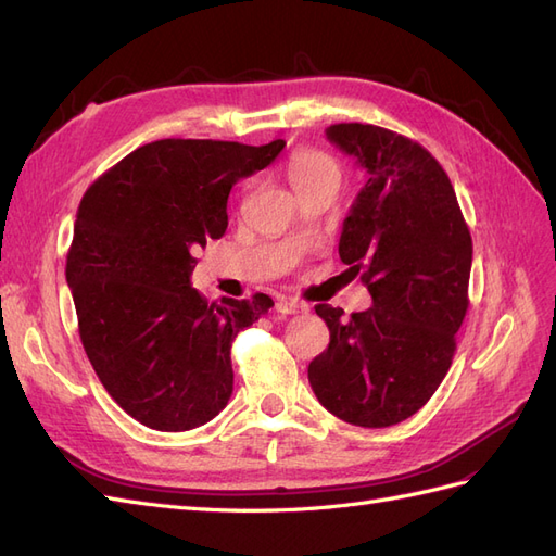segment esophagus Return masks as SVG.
Returning <instances> with one entry per match:
<instances>
[{
	"label": "esophagus",
	"instance_id": "34e87169",
	"mask_svg": "<svg viewBox=\"0 0 556 556\" xmlns=\"http://www.w3.org/2000/svg\"><path fill=\"white\" fill-rule=\"evenodd\" d=\"M277 312H281V314H300V312H307V305L300 303V300L289 298V300H279Z\"/></svg>",
	"mask_w": 556,
	"mask_h": 556
}]
</instances>
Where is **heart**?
Instances as JSON below:
<instances>
[{"instance_id": "b5f03b06", "label": "heart", "mask_w": 556, "mask_h": 556, "mask_svg": "<svg viewBox=\"0 0 556 556\" xmlns=\"http://www.w3.org/2000/svg\"><path fill=\"white\" fill-rule=\"evenodd\" d=\"M287 177L293 190H303L316 184H338L340 167L332 157L316 149H295L287 163Z\"/></svg>"}]
</instances>
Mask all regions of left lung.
I'll return each instance as SVG.
<instances>
[{
	"label": "left lung",
	"mask_w": 556,
	"mask_h": 556,
	"mask_svg": "<svg viewBox=\"0 0 556 556\" xmlns=\"http://www.w3.org/2000/svg\"><path fill=\"white\" fill-rule=\"evenodd\" d=\"M326 137L368 172L342 224L340 258L361 273L372 307L349 319L314 307L330 342L307 377L330 415L384 428L421 409L452 366L472 240L450 177L417 141L363 123L330 125Z\"/></svg>",
	"instance_id": "1"
}]
</instances>
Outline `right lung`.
Instances as JSON below:
<instances>
[{"mask_svg": "<svg viewBox=\"0 0 556 556\" xmlns=\"http://www.w3.org/2000/svg\"><path fill=\"white\" fill-rule=\"evenodd\" d=\"M283 147L151 141L78 204L65 269L78 336L111 399L153 431H190L228 405L232 340L275 305L265 293L210 303L190 275L228 228L230 188Z\"/></svg>", "mask_w": 556, "mask_h": 556, "instance_id": "obj_1", "label": "right lung"}]
</instances>
